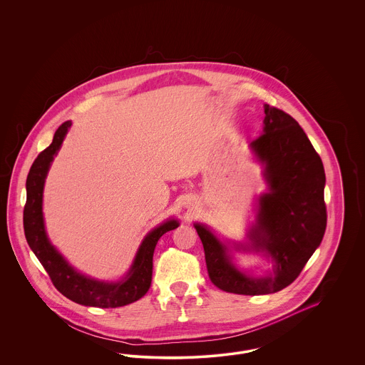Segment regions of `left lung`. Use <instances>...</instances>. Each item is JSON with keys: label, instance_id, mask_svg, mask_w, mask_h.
<instances>
[{"label": "left lung", "instance_id": "1", "mask_svg": "<svg viewBox=\"0 0 365 365\" xmlns=\"http://www.w3.org/2000/svg\"><path fill=\"white\" fill-rule=\"evenodd\" d=\"M264 112L262 133L249 148L264 168L268 190L256 200V219L245 241H223L208 226L194 223L209 278L234 294H271L287 287L322 243L327 225L322 158L290 115L267 104ZM237 251L259 254L272 268L259 276L241 269L233 261Z\"/></svg>", "mask_w": 365, "mask_h": 365}]
</instances>
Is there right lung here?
Returning <instances> with one entry per match:
<instances>
[{
    "label": "right lung",
    "instance_id": "right-lung-1",
    "mask_svg": "<svg viewBox=\"0 0 365 365\" xmlns=\"http://www.w3.org/2000/svg\"><path fill=\"white\" fill-rule=\"evenodd\" d=\"M72 122H64L54 133L52 143L35 158L26 182L27 201L23 213L24 234L36 259L52 279L54 287L71 301L97 308H119L138 301L148 293L152 283L153 253L157 241L167 231L179 226L176 219H168L146 234L139 245L127 274L119 280H100L87 277L71 265L51 242L43 219L45 180Z\"/></svg>",
    "mask_w": 365,
    "mask_h": 365
}]
</instances>
